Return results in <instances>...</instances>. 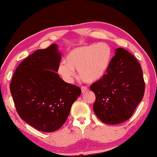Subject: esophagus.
Here are the masks:
<instances>
[{"label": "esophagus", "instance_id": "obj_1", "mask_svg": "<svg viewBox=\"0 0 157 157\" xmlns=\"http://www.w3.org/2000/svg\"><path fill=\"white\" fill-rule=\"evenodd\" d=\"M81 90H82V94H85V93L87 91V90H88V89H87V87L86 86H83L81 87Z\"/></svg>", "mask_w": 157, "mask_h": 157}]
</instances>
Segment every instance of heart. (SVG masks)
I'll return each instance as SVG.
<instances>
[{"instance_id":"1","label":"heart","mask_w":157,"mask_h":157,"mask_svg":"<svg viewBox=\"0 0 157 157\" xmlns=\"http://www.w3.org/2000/svg\"><path fill=\"white\" fill-rule=\"evenodd\" d=\"M111 50L104 43L74 48L62 62L58 72L66 82H71L78 71L80 78L86 82H97L105 75L110 65Z\"/></svg>"}]
</instances>
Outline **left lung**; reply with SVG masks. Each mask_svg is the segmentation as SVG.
Here are the masks:
<instances>
[{
	"label": "left lung",
	"instance_id": "1",
	"mask_svg": "<svg viewBox=\"0 0 157 157\" xmlns=\"http://www.w3.org/2000/svg\"><path fill=\"white\" fill-rule=\"evenodd\" d=\"M90 88L96 98L93 109L98 118L108 124L123 123L131 118L144 95L141 66L127 50L116 48L107 74Z\"/></svg>",
	"mask_w": 157,
	"mask_h": 157
}]
</instances>
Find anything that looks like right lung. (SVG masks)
I'll return each instance as SVG.
<instances>
[{
    "label": "right lung",
    "mask_w": 157,
    "mask_h": 157,
    "mask_svg": "<svg viewBox=\"0 0 157 157\" xmlns=\"http://www.w3.org/2000/svg\"><path fill=\"white\" fill-rule=\"evenodd\" d=\"M61 59L55 44L37 50L18 65L10 85L21 118L41 132L59 129L82 92L56 73Z\"/></svg>",
    "instance_id": "add662e5"
}]
</instances>
